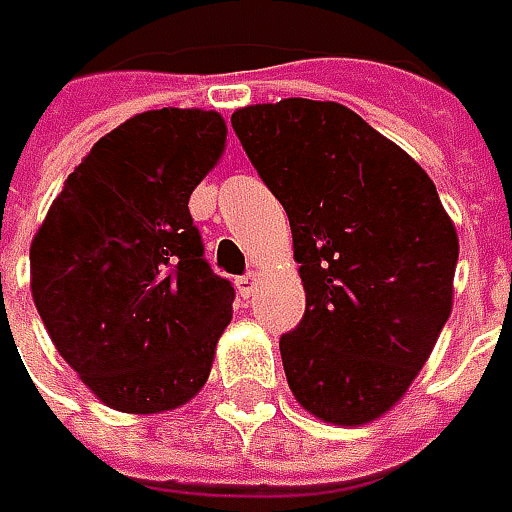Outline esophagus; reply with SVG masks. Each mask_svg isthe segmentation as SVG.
Wrapping results in <instances>:
<instances>
[{
	"label": "esophagus",
	"instance_id": "obj_1",
	"mask_svg": "<svg viewBox=\"0 0 512 512\" xmlns=\"http://www.w3.org/2000/svg\"><path fill=\"white\" fill-rule=\"evenodd\" d=\"M256 285H259V276H256V273H245V276L236 279V287H239V293H242L245 299L256 293Z\"/></svg>",
	"mask_w": 512,
	"mask_h": 512
}]
</instances>
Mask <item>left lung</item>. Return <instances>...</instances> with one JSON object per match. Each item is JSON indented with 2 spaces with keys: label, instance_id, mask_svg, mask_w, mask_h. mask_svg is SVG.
Returning a JSON list of instances; mask_svg holds the SVG:
<instances>
[{
  "label": "left lung",
  "instance_id": "obj_1",
  "mask_svg": "<svg viewBox=\"0 0 512 512\" xmlns=\"http://www.w3.org/2000/svg\"><path fill=\"white\" fill-rule=\"evenodd\" d=\"M282 202L307 307L279 339L296 402L339 427L407 393L453 310L459 236L433 179L339 102L282 99L230 116Z\"/></svg>",
  "mask_w": 512,
  "mask_h": 512
}]
</instances>
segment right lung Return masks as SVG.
Returning a JSON list of instances; mask_svg holds the SVG:
<instances>
[{
	"mask_svg": "<svg viewBox=\"0 0 512 512\" xmlns=\"http://www.w3.org/2000/svg\"><path fill=\"white\" fill-rule=\"evenodd\" d=\"M225 142L216 110L136 113L73 168L30 242L50 342L113 410H176L210 376L236 293L202 259L187 202Z\"/></svg>",
	"mask_w": 512,
	"mask_h": 512,
	"instance_id": "right-lung-1",
	"label": "right lung"
}]
</instances>
